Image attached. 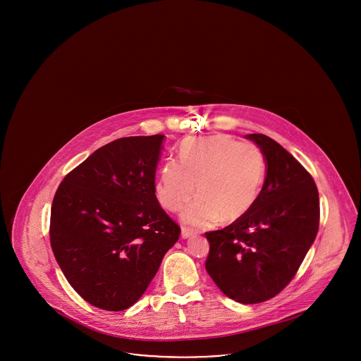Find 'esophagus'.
<instances>
[{
	"label": "esophagus",
	"instance_id": "1",
	"mask_svg": "<svg viewBox=\"0 0 361 361\" xmlns=\"http://www.w3.org/2000/svg\"><path fill=\"white\" fill-rule=\"evenodd\" d=\"M192 230H189V228H187V227H183L181 228V237L184 238V240H187V238H190L192 237Z\"/></svg>",
	"mask_w": 361,
	"mask_h": 361
}]
</instances>
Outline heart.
<instances>
[{
	"label": "heart",
	"mask_w": 361,
	"mask_h": 361,
	"mask_svg": "<svg viewBox=\"0 0 361 361\" xmlns=\"http://www.w3.org/2000/svg\"><path fill=\"white\" fill-rule=\"evenodd\" d=\"M180 164L162 165L155 184L161 206L180 211L195 195L197 200L181 214L193 227L234 222L257 200L265 176V159L256 145L228 135L195 137L180 146Z\"/></svg>",
	"instance_id": "obj_1"
}]
</instances>
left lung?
<instances>
[{
	"mask_svg": "<svg viewBox=\"0 0 361 361\" xmlns=\"http://www.w3.org/2000/svg\"><path fill=\"white\" fill-rule=\"evenodd\" d=\"M265 159L255 206L224 230L206 233V271L243 305L276 296L298 272L319 226V196L310 173L276 140L249 134Z\"/></svg>",
	"mask_w": 361,
	"mask_h": 361,
	"instance_id": "1",
	"label": "left lung"
}]
</instances>
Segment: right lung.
I'll list each match as a JSON object with an SVG mask.
<instances>
[{
    "instance_id": "obj_1",
    "label": "right lung",
    "mask_w": 361,
    "mask_h": 361,
    "mask_svg": "<svg viewBox=\"0 0 361 361\" xmlns=\"http://www.w3.org/2000/svg\"><path fill=\"white\" fill-rule=\"evenodd\" d=\"M164 139H116L89 155L56 189L52 252L70 286L94 307H131L180 237L155 196Z\"/></svg>"
}]
</instances>
